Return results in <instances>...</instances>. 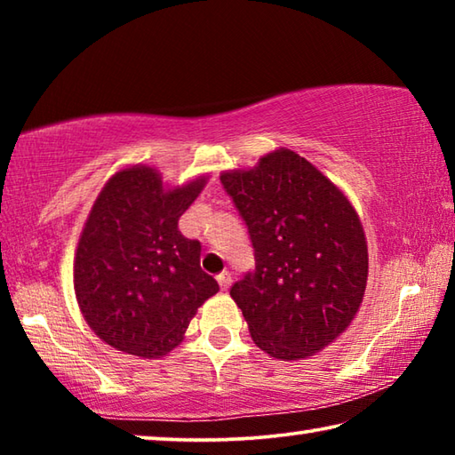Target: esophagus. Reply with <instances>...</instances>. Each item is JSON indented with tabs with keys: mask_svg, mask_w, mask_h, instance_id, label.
Segmentation results:
<instances>
[{
	"mask_svg": "<svg viewBox=\"0 0 455 455\" xmlns=\"http://www.w3.org/2000/svg\"><path fill=\"white\" fill-rule=\"evenodd\" d=\"M217 281H219V284H220V289L227 291V289L230 287V281H233V279H230V275H228L227 271H222V273L217 276Z\"/></svg>",
	"mask_w": 455,
	"mask_h": 455,
	"instance_id": "34e87169",
	"label": "esophagus"
}]
</instances>
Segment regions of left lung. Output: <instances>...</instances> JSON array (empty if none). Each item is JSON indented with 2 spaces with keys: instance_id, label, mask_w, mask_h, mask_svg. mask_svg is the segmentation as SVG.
<instances>
[{
  "instance_id": "obj_1",
  "label": "left lung",
  "mask_w": 455,
  "mask_h": 455,
  "mask_svg": "<svg viewBox=\"0 0 455 455\" xmlns=\"http://www.w3.org/2000/svg\"><path fill=\"white\" fill-rule=\"evenodd\" d=\"M249 227L255 271L230 289L259 349L311 357L347 331L363 303L369 255L349 198L289 148L220 174Z\"/></svg>"
}]
</instances>
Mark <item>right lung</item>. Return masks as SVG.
<instances>
[{"label":"right lung","mask_w":455,"mask_h":455,"mask_svg":"<svg viewBox=\"0 0 455 455\" xmlns=\"http://www.w3.org/2000/svg\"><path fill=\"white\" fill-rule=\"evenodd\" d=\"M209 176L168 187L156 168H122L100 190L74 257V291L90 329L110 347L158 359L179 347L219 283L179 219Z\"/></svg>","instance_id":"1"}]
</instances>
